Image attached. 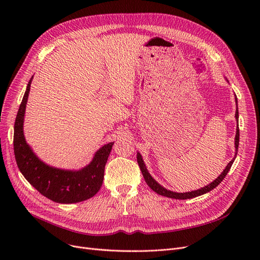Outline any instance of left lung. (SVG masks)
<instances>
[{
  "label": "left lung",
  "instance_id": "1",
  "mask_svg": "<svg viewBox=\"0 0 260 260\" xmlns=\"http://www.w3.org/2000/svg\"><path fill=\"white\" fill-rule=\"evenodd\" d=\"M235 101H236V106H237V109H236V113H235V117H236V121H237V128H236V136H235V157L232 159L229 163L228 166L225 167V169L223 170V172L217 177V178L211 182L210 184L203 186L199 189H195V190H192V192H186V193H176V192H173V190H170V189H167L166 187H163L162 185H160L153 177L151 176V174L148 173L145 165H144V161L142 159V156L140 155V153H137V161H138V165H139V168L142 172V175L144 177V180L145 182L147 183V185L151 187L154 192H156L157 194L161 195V196H165V197H169V198H173V199H190V198H194V197H198V196H201L203 194H206L208 192H210V190H212L213 188H215L218 184L221 183V181L224 179V177L226 176V174L229 173L232 165H233V162L236 158V155H237V151H238V145H239V128H238V105H237V98L235 97Z\"/></svg>",
  "mask_w": 260,
  "mask_h": 260
}]
</instances>
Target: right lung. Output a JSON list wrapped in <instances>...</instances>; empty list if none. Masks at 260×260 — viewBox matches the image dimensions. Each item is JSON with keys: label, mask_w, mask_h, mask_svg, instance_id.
Returning a JSON list of instances; mask_svg holds the SVG:
<instances>
[{"label": "right lung", "mask_w": 260, "mask_h": 260, "mask_svg": "<svg viewBox=\"0 0 260 260\" xmlns=\"http://www.w3.org/2000/svg\"><path fill=\"white\" fill-rule=\"evenodd\" d=\"M32 78L27 84L15 122L13 149L18 168L25 179L38 192L58 203H76L91 198L99 192L104 178V169L114 142L103 145L95 152L91 162L79 171L49 167L27 144L23 123Z\"/></svg>", "instance_id": "add662e5"}]
</instances>
